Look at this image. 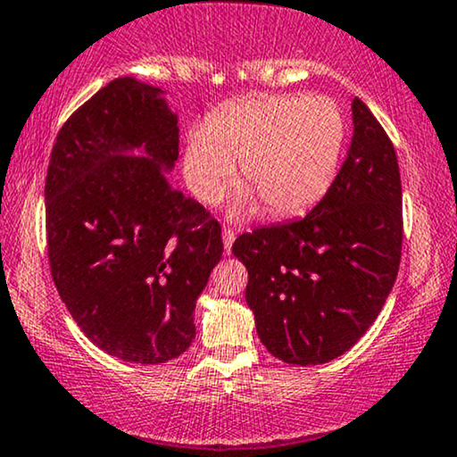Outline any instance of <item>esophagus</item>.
Here are the masks:
<instances>
[{
  "label": "esophagus",
  "mask_w": 457,
  "mask_h": 457,
  "mask_svg": "<svg viewBox=\"0 0 457 457\" xmlns=\"http://www.w3.org/2000/svg\"><path fill=\"white\" fill-rule=\"evenodd\" d=\"M222 243H224V253L230 255V249H233L235 243V230L233 228H222Z\"/></svg>",
  "instance_id": "1"
}]
</instances>
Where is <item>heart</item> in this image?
Instances as JSON below:
<instances>
[{
  "label": "heart",
  "mask_w": 457,
  "mask_h": 457,
  "mask_svg": "<svg viewBox=\"0 0 457 457\" xmlns=\"http://www.w3.org/2000/svg\"><path fill=\"white\" fill-rule=\"evenodd\" d=\"M345 118L328 97L253 96L224 105L187 135L183 172L199 202L220 204L237 177L251 191L233 216L252 214L258 199L274 216L310 210L333 185L345 145Z\"/></svg>",
  "instance_id": "heart-1"
}]
</instances>
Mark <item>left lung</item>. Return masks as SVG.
<instances>
[{
    "label": "left lung",
    "mask_w": 457,
    "mask_h": 457,
    "mask_svg": "<svg viewBox=\"0 0 457 457\" xmlns=\"http://www.w3.org/2000/svg\"><path fill=\"white\" fill-rule=\"evenodd\" d=\"M341 170L302 220L237 237L247 305L274 358L316 366L352 349L377 320L402 260V179L395 147L368 105L352 104Z\"/></svg>",
    "instance_id": "1"
}]
</instances>
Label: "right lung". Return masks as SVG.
Wrapping results in <instances>:
<instances>
[{
	"label": "right lung",
	"instance_id": "obj_1",
	"mask_svg": "<svg viewBox=\"0 0 457 457\" xmlns=\"http://www.w3.org/2000/svg\"><path fill=\"white\" fill-rule=\"evenodd\" d=\"M177 122L158 87L116 79L64 122L47 166L55 289L91 343L135 364L191 345L195 302L224 252L218 220L168 179Z\"/></svg>",
	"mask_w": 457,
	"mask_h": 457
}]
</instances>
